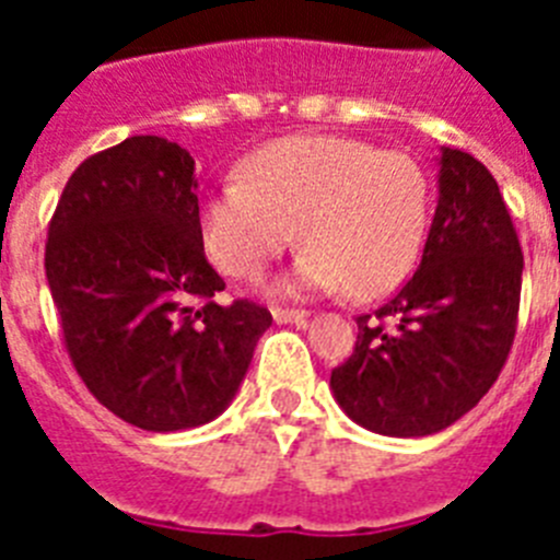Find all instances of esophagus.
<instances>
[{
	"instance_id": "esophagus-1",
	"label": "esophagus",
	"mask_w": 560,
	"mask_h": 560,
	"mask_svg": "<svg viewBox=\"0 0 560 560\" xmlns=\"http://www.w3.org/2000/svg\"><path fill=\"white\" fill-rule=\"evenodd\" d=\"M271 316H275L277 323L300 325V328L308 323V311H303V308H275V311H271Z\"/></svg>"
}]
</instances>
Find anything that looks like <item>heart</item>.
<instances>
[{
	"label": "heart",
	"mask_w": 560,
	"mask_h": 560,
	"mask_svg": "<svg viewBox=\"0 0 560 560\" xmlns=\"http://www.w3.org/2000/svg\"><path fill=\"white\" fill-rule=\"evenodd\" d=\"M429 207V176L407 153L305 133L260 148L241 179L215 187L201 205V237L224 275L255 280L296 230V283L373 300L412 271Z\"/></svg>",
	"instance_id": "obj_1"
}]
</instances>
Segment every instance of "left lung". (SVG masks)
<instances>
[{
  "mask_svg": "<svg viewBox=\"0 0 560 560\" xmlns=\"http://www.w3.org/2000/svg\"><path fill=\"white\" fill-rule=\"evenodd\" d=\"M522 269L516 226L491 171L471 153L443 148L418 271L378 311L355 316L353 353L330 373L339 407L389 438L452 427L508 361Z\"/></svg>",
  "mask_w": 560,
  "mask_h": 560,
  "instance_id": "left-lung-1",
  "label": "left lung"
}]
</instances>
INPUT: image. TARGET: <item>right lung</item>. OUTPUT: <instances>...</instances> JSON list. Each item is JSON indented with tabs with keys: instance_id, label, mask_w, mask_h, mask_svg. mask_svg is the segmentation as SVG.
<instances>
[{
	"instance_id": "right-lung-1",
	"label": "right lung",
	"mask_w": 560,
	"mask_h": 560,
	"mask_svg": "<svg viewBox=\"0 0 560 560\" xmlns=\"http://www.w3.org/2000/svg\"><path fill=\"white\" fill-rule=\"evenodd\" d=\"M44 269L72 368L108 412L145 432L226 409L271 314L215 303L196 162L162 137H128L75 167L49 219Z\"/></svg>"
}]
</instances>
